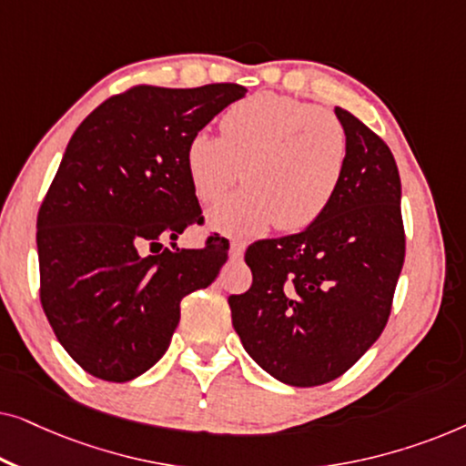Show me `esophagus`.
Masks as SVG:
<instances>
[{"label":"esophagus","instance_id":"obj_1","mask_svg":"<svg viewBox=\"0 0 466 466\" xmlns=\"http://www.w3.org/2000/svg\"><path fill=\"white\" fill-rule=\"evenodd\" d=\"M244 250H246L244 241L233 239L231 241V248H228V257H231V258H241V257H244Z\"/></svg>","mask_w":466,"mask_h":466}]
</instances>
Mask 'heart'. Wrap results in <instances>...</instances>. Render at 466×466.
Wrapping results in <instances>:
<instances>
[{
	"mask_svg": "<svg viewBox=\"0 0 466 466\" xmlns=\"http://www.w3.org/2000/svg\"><path fill=\"white\" fill-rule=\"evenodd\" d=\"M348 131L333 112L278 93L235 101L222 136L197 131L187 144V171L203 203L218 201L241 176L244 187L209 209L227 235H257L276 225L308 228L335 199L348 165Z\"/></svg>",
	"mask_w": 466,
	"mask_h": 466,
	"instance_id": "obj_1",
	"label": "heart"
}]
</instances>
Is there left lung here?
<instances>
[{"label": "left lung", "instance_id": "left-lung-1", "mask_svg": "<svg viewBox=\"0 0 466 466\" xmlns=\"http://www.w3.org/2000/svg\"><path fill=\"white\" fill-rule=\"evenodd\" d=\"M335 114L350 142L335 199L305 231L248 248L252 286L228 297L246 352L299 388L339 378L378 341L405 260L392 152L354 114Z\"/></svg>", "mask_w": 466, "mask_h": 466}]
</instances>
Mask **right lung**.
Instances as JSON below:
<instances>
[{"instance_id": "1", "label": "right lung", "mask_w": 466, "mask_h": 466, "mask_svg": "<svg viewBox=\"0 0 466 466\" xmlns=\"http://www.w3.org/2000/svg\"><path fill=\"white\" fill-rule=\"evenodd\" d=\"M241 97L246 88L231 82L133 86L69 139L37 214L40 301L56 339L95 378L148 371L169 348L182 299L227 263L225 239L201 250L174 241L203 220L188 139Z\"/></svg>"}]
</instances>
